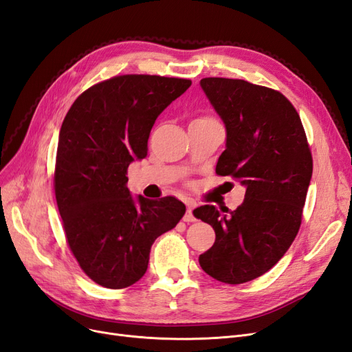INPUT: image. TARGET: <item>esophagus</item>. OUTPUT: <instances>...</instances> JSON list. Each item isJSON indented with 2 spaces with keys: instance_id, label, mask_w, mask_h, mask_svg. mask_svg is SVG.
Instances as JSON below:
<instances>
[{
  "instance_id": "obj_1",
  "label": "esophagus",
  "mask_w": 352,
  "mask_h": 352,
  "mask_svg": "<svg viewBox=\"0 0 352 352\" xmlns=\"http://www.w3.org/2000/svg\"><path fill=\"white\" fill-rule=\"evenodd\" d=\"M188 210H186V212H185V216H184V221H195L197 219H195V216H194V212H192V210H194V204L192 202H188Z\"/></svg>"
}]
</instances>
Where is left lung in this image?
Wrapping results in <instances>:
<instances>
[{
  "label": "left lung",
  "instance_id": "obj_1",
  "mask_svg": "<svg viewBox=\"0 0 352 352\" xmlns=\"http://www.w3.org/2000/svg\"><path fill=\"white\" fill-rule=\"evenodd\" d=\"M199 85L226 127L216 173L238 179L247 189L233 211L194 210L216 232L199 265L223 283H245L269 272L294 242L313 157L300 114L279 91L226 78H204Z\"/></svg>",
  "mask_w": 352,
  "mask_h": 352
}]
</instances>
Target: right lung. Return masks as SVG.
Segmentation results:
<instances>
[{
	"label": "right lung",
	"instance_id": "obj_1",
	"mask_svg": "<svg viewBox=\"0 0 352 352\" xmlns=\"http://www.w3.org/2000/svg\"><path fill=\"white\" fill-rule=\"evenodd\" d=\"M189 79L123 74L80 94L63 120L54 189L67 243L89 279L122 289L146 272L154 241L186 207L175 197H133L127 167L142 160L163 110Z\"/></svg>",
	"mask_w": 352,
	"mask_h": 352
}]
</instances>
